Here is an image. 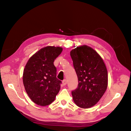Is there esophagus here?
Instances as JSON below:
<instances>
[{"instance_id": "34e87169", "label": "esophagus", "mask_w": 131, "mask_h": 131, "mask_svg": "<svg viewBox=\"0 0 131 131\" xmlns=\"http://www.w3.org/2000/svg\"><path fill=\"white\" fill-rule=\"evenodd\" d=\"M62 83H63V85H66L67 84V81L66 79H64V80H63V81H62Z\"/></svg>"}]
</instances>
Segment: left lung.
<instances>
[{
  "instance_id": "1",
  "label": "left lung",
  "mask_w": 131,
  "mask_h": 131,
  "mask_svg": "<svg viewBox=\"0 0 131 131\" xmlns=\"http://www.w3.org/2000/svg\"><path fill=\"white\" fill-rule=\"evenodd\" d=\"M70 56L79 82L72 92L73 101L81 108H90L101 100L108 87L105 63L96 51L87 45L73 49Z\"/></svg>"
}]
</instances>
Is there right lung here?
<instances>
[{"instance_id": "add662e5", "label": "right lung", "mask_w": 131, "mask_h": 131, "mask_svg": "<svg viewBox=\"0 0 131 131\" xmlns=\"http://www.w3.org/2000/svg\"><path fill=\"white\" fill-rule=\"evenodd\" d=\"M62 50L61 47L46 46L28 61L23 70V82L27 94L35 104L50 105L60 90L62 82L56 78L53 62Z\"/></svg>"}]
</instances>
